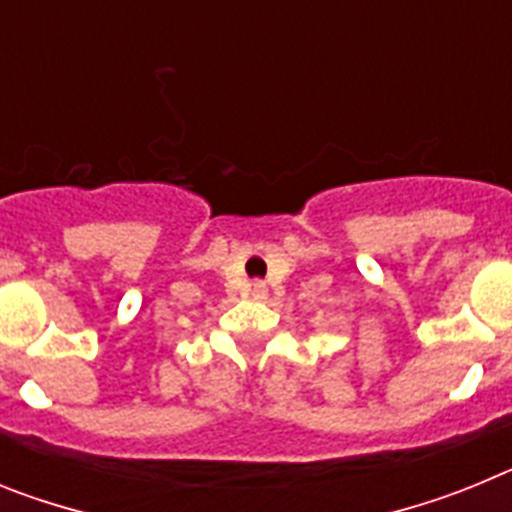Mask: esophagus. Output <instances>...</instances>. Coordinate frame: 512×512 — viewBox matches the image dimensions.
Listing matches in <instances>:
<instances>
[{
    "label": "esophagus",
    "instance_id": "obj_1",
    "mask_svg": "<svg viewBox=\"0 0 512 512\" xmlns=\"http://www.w3.org/2000/svg\"><path fill=\"white\" fill-rule=\"evenodd\" d=\"M251 295L253 297H264L266 295V284L264 282H253L251 284Z\"/></svg>",
    "mask_w": 512,
    "mask_h": 512
}]
</instances>
